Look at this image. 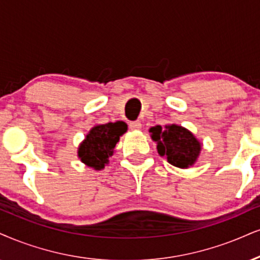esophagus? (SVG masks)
I'll use <instances>...</instances> for the list:
<instances>
[{
    "mask_svg": "<svg viewBox=\"0 0 260 260\" xmlns=\"http://www.w3.org/2000/svg\"><path fill=\"white\" fill-rule=\"evenodd\" d=\"M129 127L131 130H140L142 127V124H141L140 120H135V121H130L129 123Z\"/></svg>",
    "mask_w": 260,
    "mask_h": 260,
    "instance_id": "obj_1",
    "label": "esophagus"
}]
</instances>
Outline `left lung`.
<instances>
[{
  "label": "left lung",
  "mask_w": 260,
  "mask_h": 260,
  "mask_svg": "<svg viewBox=\"0 0 260 260\" xmlns=\"http://www.w3.org/2000/svg\"><path fill=\"white\" fill-rule=\"evenodd\" d=\"M152 139L158 143L156 149L161 156H166L171 165L187 169L195 162L201 150L200 142L190 131L178 125H160L150 127Z\"/></svg>",
  "instance_id": "8db88e82"
}]
</instances>
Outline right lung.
<instances>
[{"label":"right lung","mask_w":260,"mask_h":260,"mask_svg":"<svg viewBox=\"0 0 260 260\" xmlns=\"http://www.w3.org/2000/svg\"><path fill=\"white\" fill-rule=\"evenodd\" d=\"M126 131L124 121H115L98 125L89 131L85 140L79 146L78 156L85 165L101 170L113 154V149L119 137Z\"/></svg>","instance_id":"1"}]
</instances>
